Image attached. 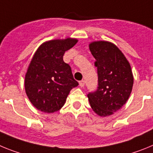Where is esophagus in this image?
<instances>
[{
    "mask_svg": "<svg viewBox=\"0 0 153 153\" xmlns=\"http://www.w3.org/2000/svg\"><path fill=\"white\" fill-rule=\"evenodd\" d=\"M79 86H81V87H83V86H84V85H85V81L84 80H80L79 82Z\"/></svg>",
    "mask_w": 153,
    "mask_h": 153,
    "instance_id": "34e87169",
    "label": "esophagus"
}]
</instances>
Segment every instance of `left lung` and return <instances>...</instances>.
I'll list each match as a JSON object with an SVG mask.
<instances>
[{
	"mask_svg": "<svg viewBox=\"0 0 153 153\" xmlns=\"http://www.w3.org/2000/svg\"><path fill=\"white\" fill-rule=\"evenodd\" d=\"M98 74L96 91L88 93L93 110L100 117H107L122 108L128 100L133 85L129 63L115 44L96 41L90 44Z\"/></svg>",
	"mask_w": 153,
	"mask_h": 153,
	"instance_id": "left-lung-1",
	"label": "left lung"
}]
</instances>
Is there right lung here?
Here are the masks:
<instances>
[{
	"label": "right lung",
	"instance_id": "obj_1",
	"mask_svg": "<svg viewBox=\"0 0 153 153\" xmlns=\"http://www.w3.org/2000/svg\"><path fill=\"white\" fill-rule=\"evenodd\" d=\"M76 39L53 40L44 43L36 51L25 76V90L31 103L47 113L61 109L69 93L79 85L70 65L63 60L65 51Z\"/></svg>",
	"mask_w": 153,
	"mask_h": 153
}]
</instances>
